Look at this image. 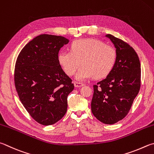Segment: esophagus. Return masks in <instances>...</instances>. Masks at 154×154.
<instances>
[{"label": "esophagus", "mask_w": 154, "mask_h": 154, "mask_svg": "<svg viewBox=\"0 0 154 154\" xmlns=\"http://www.w3.org/2000/svg\"><path fill=\"white\" fill-rule=\"evenodd\" d=\"M74 85L75 88H79V87H82L84 85V84L82 83H79V82H74Z\"/></svg>", "instance_id": "1"}]
</instances>
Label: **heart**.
Masks as SVG:
<instances>
[{
    "mask_svg": "<svg viewBox=\"0 0 154 154\" xmlns=\"http://www.w3.org/2000/svg\"><path fill=\"white\" fill-rule=\"evenodd\" d=\"M70 51H60L57 59L63 71L68 75L75 73L80 64L82 66L75 75L79 81L94 77L102 79L110 74L115 65L116 51L94 38L79 39L72 42Z\"/></svg>",
    "mask_w": 154,
    "mask_h": 154,
    "instance_id": "1",
    "label": "heart"
}]
</instances>
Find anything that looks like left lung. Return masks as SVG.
I'll return each mask as SVG.
<instances>
[{"mask_svg":"<svg viewBox=\"0 0 154 154\" xmlns=\"http://www.w3.org/2000/svg\"><path fill=\"white\" fill-rule=\"evenodd\" d=\"M113 43L116 60L106 79L94 85L91 108L100 122L112 125L127 115L140 89L141 64L129 44L111 34L106 35Z\"/></svg>","mask_w":154,"mask_h":154,"instance_id":"8db88e82","label":"left lung"}]
</instances>
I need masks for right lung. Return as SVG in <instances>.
Listing matches in <instances>:
<instances>
[{"label": "right lung", "mask_w": 154, "mask_h": 154, "mask_svg": "<svg viewBox=\"0 0 154 154\" xmlns=\"http://www.w3.org/2000/svg\"><path fill=\"white\" fill-rule=\"evenodd\" d=\"M69 42L63 36L42 34L27 43L17 58L16 90L30 116L41 125L56 123L67 110V96L74 85L57 57Z\"/></svg>", "instance_id": "obj_1"}]
</instances>
